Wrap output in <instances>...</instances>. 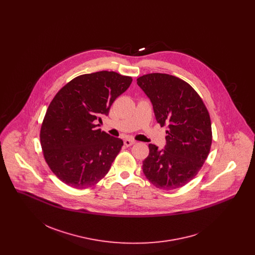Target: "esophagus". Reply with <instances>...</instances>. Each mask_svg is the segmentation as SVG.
Here are the masks:
<instances>
[{
	"label": "esophagus",
	"mask_w": 255,
	"mask_h": 255,
	"mask_svg": "<svg viewBox=\"0 0 255 255\" xmlns=\"http://www.w3.org/2000/svg\"><path fill=\"white\" fill-rule=\"evenodd\" d=\"M136 141L134 140V139H132V138H126V139H124V144L126 146H131L134 144Z\"/></svg>",
	"instance_id": "1"
}]
</instances>
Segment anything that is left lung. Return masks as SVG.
I'll list each match as a JSON object with an SVG mask.
<instances>
[{"instance_id":"8db88e82","label":"left lung","mask_w":255,"mask_h":255,"mask_svg":"<svg viewBox=\"0 0 255 255\" xmlns=\"http://www.w3.org/2000/svg\"><path fill=\"white\" fill-rule=\"evenodd\" d=\"M151 100L160 126L167 125L164 149L149 144L142 170L149 182L163 190L180 188L202 168L212 142L208 111L194 89L166 73H149L136 79Z\"/></svg>"}]
</instances>
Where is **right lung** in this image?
I'll return each mask as SVG.
<instances>
[{
	"label": "right lung",
	"mask_w": 255,
	"mask_h": 255,
	"mask_svg": "<svg viewBox=\"0 0 255 255\" xmlns=\"http://www.w3.org/2000/svg\"><path fill=\"white\" fill-rule=\"evenodd\" d=\"M132 77L115 72L82 74L52 99L41 126L45 159L55 176L77 189L95 185L109 172L123 141L97 129Z\"/></svg>",
	"instance_id": "obj_1"
}]
</instances>
